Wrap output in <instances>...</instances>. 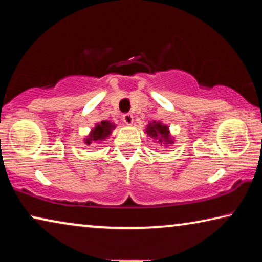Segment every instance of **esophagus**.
Here are the masks:
<instances>
[{
	"label": "esophagus",
	"mask_w": 262,
	"mask_h": 262,
	"mask_svg": "<svg viewBox=\"0 0 262 262\" xmlns=\"http://www.w3.org/2000/svg\"><path fill=\"white\" fill-rule=\"evenodd\" d=\"M123 121H124L125 124L131 125L132 123H134V116H132L131 113H125V114H123Z\"/></svg>",
	"instance_id": "1"
}]
</instances>
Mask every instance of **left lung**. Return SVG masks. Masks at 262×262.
<instances>
[{
    "instance_id": "left-lung-1",
    "label": "left lung",
    "mask_w": 262,
    "mask_h": 262,
    "mask_svg": "<svg viewBox=\"0 0 262 262\" xmlns=\"http://www.w3.org/2000/svg\"><path fill=\"white\" fill-rule=\"evenodd\" d=\"M146 134L150 136H154V137H157V136H161L163 139H166V142H171L169 139V131H168V127L164 126V125H161L160 123L149 124L148 128H146ZM162 138H160L159 141L162 142Z\"/></svg>"
}]
</instances>
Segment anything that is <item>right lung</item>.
<instances>
[{
  "label": "right lung",
  "instance_id": "add662e5",
  "mask_svg": "<svg viewBox=\"0 0 262 262\" xmlns=\"http://www.w3.org/2000/svg\"><path fill=\"white\" fill-rule=\"evenodd\" d=\"M114 127V125H112V123L110 121H101L99 125H96V127L93 130L91 138L85 139V143L87 144H91L92 142H98V141H102L105 139L107 136L111 134V130Z\"/></svg>",
  "mask_w": 262,
  "mask_h": 262
}]
</instances>
